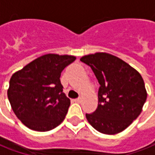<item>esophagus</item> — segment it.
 I'll list each match as a JSON object with an SVG mask.
<instances>
[{
    "label": "esophagus",
    "instance_id": "1",
    "mask_svg": "<svg viewBox=\"0 0 155 155\" xmlns=\"http://www.w3.org/2000/svg\"><path fill=\"white\" fill-rule=\"evenodd\" d=\"M74 101L76 102V103H79V102L81 101V98L80 97H78V98H76V99H74Z\"/></svg>",
    "mask_w": 155,
    "mask_h": 155
}]
</instances>
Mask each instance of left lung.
<instances>
[{
  "label": "left lung",
  "mask_w": 155,
  "mask_h": 155,
  "mask_svg": "<svg viewBox=\"0 0 155 155\" xmlns=\"http://www.w3.org/2000/svg\"><path fill=\"white\" fill-rule=\"evenodd\" d=\"M89 65L100 87L98 105L87 120L97 131L107 134L122 132L135 120L147 100L140 74L121 58L97 52L81 58Z\"/></svg>",
  "instance_id": "obj_1"
}]
</instances>
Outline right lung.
Instances as JSON below:
<instances>
[{
  "mask_svg": "<svg viewBox=\"0 0 155 155\" xmlns=\"http://www.w3.org/2000/svg\"><path fill=\"white\" fill-rule=\"evenodd\" d=\"M75 59L74 56L45 54L11 77L9 103L27 128L45 132L64 121L71 101L63 93L60 76Z\"/></svg>",
  "mask_w": 155,
  "mask_h": 155,
  "instance_id": "1",
  "label": "right lung"
}]
</instances>
